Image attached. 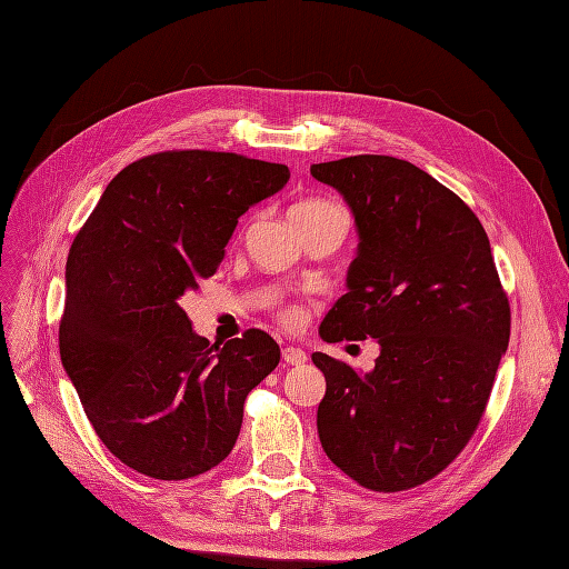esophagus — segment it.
<instances>
[{"instance_id":"1","label":"esophagus","mask_w":569,"mask_h":569,"mask_svg":"<svg viewBox=\"0 0 569 569\" xmlns=\"http://www.w3.org/2000/svg\"><path fill=\"white\" fill-rule=\"evenodd\" d=\"M305 360H308V353H305L302 348H293V346H286L283 348V362H286V366H302Z\"/></svg>"}]
</instances>
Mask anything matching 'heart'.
Here are the masks:
<instances>
[{"instance_id": "1", "label": "heart", "mask_w": 569, "mask_h": 569, "mask_svg": "<svg viewBox=\"0 0 569 569\" xmlns=\"http://www.w3.org/2000/svg\"><path fill=\"white\" fill-rule=\"evenodd\" d=\"M331 209H339V207H333V203H329L325 199H308V201L296 203V207L290 209V216H310V213H322V211H331ZM298 319H300L298 308L281 310V322L283 325H296Z\"/></svg>"}]
</instances>
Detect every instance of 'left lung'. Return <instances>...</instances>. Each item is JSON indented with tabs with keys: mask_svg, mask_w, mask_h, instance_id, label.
Wrapping results in <instances>:
<instances>
[{
	"mask_svg": "<svg viewBox=\"0 0 569 569\" xmlns=\"http://www.w3.org/2000/svg\"><path fill=\"white\" fill-rule=\"evenodd\" d=\"M356 216L348 293L325 317L329 343L377 339L375 370L312 353L327 391L317 432L356 483L399 492L469 445L509 343V300L483 226L409 160L348 156L310 168Z\"/></svg>",
	"mask_w": 569,
	"mask_h": 569,
	"instance_id": "1",
	"label": "left lung"
}]
</instances>
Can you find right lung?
<instances>
[{"label": "right lung", "instance_id": "obj_1", "mask_svg": "<svg viewBox=\"0 0 569 569\" xmlns=\"http://www.w3.org/2000/svg\"><path fill=\"white\" fill-rule=\"evenodd\" d=\"M290 170L226 151H160L120 170L67 257L62 366L129 469L184 480L236 445L244 399L279 366L267 331L223 348L192 331L184 290L221 267L238 218Z\"/></svg>", "mask_w": 569, "mask_h": 569}]
</instances>
